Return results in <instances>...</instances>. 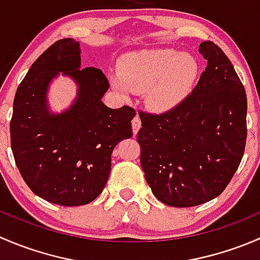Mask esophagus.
Listing matches in <instances>:
<instances>
[{
	"instance_id": "1",
	"label": "esophagus",
	"mask_w": 260,
	"mask_h": 260,
	"mask_svg": "<svg viewBox=\"0 0 260 260\" xmlns=\"http://www.w3.org/2000/svg\"><path fill=\"white\" fill-rule=\"evenodd\" d=\"M141 125H142V123H141V119L138 115H136L135 118L132 119V129H133V135H137V132L140 131Z\"/></svg>"
}]
</instances>
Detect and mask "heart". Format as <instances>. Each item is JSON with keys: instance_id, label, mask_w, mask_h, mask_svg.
Segmentation results:
<instances>
[{"instance_id": "1", "label": "heart", "mask_w": 260, "mask_h": 260, "mask_svg": "<svg viewBox=\"0 0 260 260\" xmlns=\"http://www.w3.org/2000/svg\"><path fill=\"white\" fill-rule=\"evenodd\" d=\"M120 74L111 78L122 95L145 91L146 103L154 112H166L180 104L195 86L200 65L192 55L174 49L131 52L120 60Z\"/></svg>"}]
</instances>
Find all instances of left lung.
Wrapping results in <instances>:
<instances>
[{
  "instance_id": "obj_1",
  "label": "left lung",
  "mask_w": 260,
  "mask_h": 260,
  "mask_svg": "<svg viewBox=\"0 0 260 260\" xmlns=\"http://www.w3.org/2000/svg\"><path fill=\"white\" fill-rule=\"evenodd\" d=\"M199 83L162 114L140 112L141 166L153 195L175 208L219 196L239 167L246 142V94L229 57L212 41Z\"/></svg>"
}]
</instances>
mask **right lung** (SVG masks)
Segmentation results:
<instances>
[{"label": "right lung", "instance_id": "obj_1", "mask_svg": "<svg viewBox=\"0 0 260 260\" xmlns=\"http://www.w3.org/2000/svg\"><path fill=\"white\" fill-rule=\"evenodd\" d=\"M80 45L74 39L52 44L31 65L18 85L10 123L11 148L23 181L39 198L61 206H79L103 191L114 147L132 137L128 106L112 109L102 102L109 89L101 69H80ZM61 72L77 83L67 111H48L49 83Z\"/></svg>", "mask_w": 260, "mask_h": 260}]
</instances>
